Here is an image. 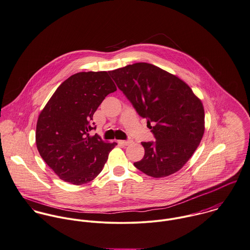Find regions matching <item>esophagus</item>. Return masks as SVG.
<instances>
[{
  "instance_id": "1",
  "label": "esophagus",
  "mask_w": 250,
  "mask_h": 250,
  "mask_svg": "<svg viewBox=\"0 0 250 250\" xmlns=\"http://www.w3.org/2000/svg\"><path fill=\"white\" fill-rule=\"evenodd\" d=\"M132 141H125V140H120L118 141V144L121 146H128L129 144H131Z\"/></svg>"
}]
</instances>
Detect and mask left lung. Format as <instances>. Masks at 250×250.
<instances>
[{
  "mask_svg": "<svg viewBox=\"0 0 250 250\" xmlns=\"http://www.w3.org/2000/svg\"><path fill=\"white\" fill-rule=\"evenodd\" d=\"M109 74L156 139L142 142L145 155L134 166L155 178L178 171L204 134L200 99L182 80L149 63H134Z\"/></svg>",
  "mask_w": 250,
  "mask_h": 250,
  "instance_id": "obj_1",
  "label": "left lung"
}]
</instances>
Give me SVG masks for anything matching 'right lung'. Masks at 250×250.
<instances>
[{"label": "right lung", "mask_w": 250, "mask_h": 250, "mask_svg": "<svg viewBox=\"0 0 250 250\" xmlns=\"http://www.w3.org/2000/svg\"><path fill=\"white\" fill-rule=\"evenodd\" d=\"M117 90L108 73L82 72L58 86L36 125L39 154L56 175L74 185L92 181L103 170L117 143L90 136L93 115Z\"/></svg>", "instance_id": "1"}]
</instances>
